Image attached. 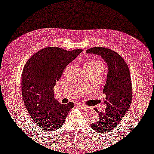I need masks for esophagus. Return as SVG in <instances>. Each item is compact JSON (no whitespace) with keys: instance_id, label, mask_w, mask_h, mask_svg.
Segmentation results:
<instances>
[{"instance_id":"1","label":"esophagus","mask_w":154,"mask_h":154,"mask_svg":"<svg viewBox=\"0 0 154 154\" xmlns=\"http://www.w3.org/2000/svg\"><path fill=\"white\" fill-rule=\"evenodd\" d=\"M78 106H79V107H80V108H82V109H84V110H86V111H87V110H88V107L85 106V105L79 104V105H78Z\"/></svg>"}]
</instances>
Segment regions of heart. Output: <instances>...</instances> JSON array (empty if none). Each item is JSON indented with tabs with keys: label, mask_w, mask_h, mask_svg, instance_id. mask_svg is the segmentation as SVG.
Returning <instances> with one entry per match:
<instances>
[{
	"label": "heart",
	"mask_w": 154,
	"mask_h": 154,
	"mask_svg": "<svg viewBox=\"0 0 154 154\" xmlns=\"http://www.w3.org/2000/svg\"><path fill=\"white\" fill-rule=\"evenodd\" d=\"M85 66H96V67H102V66H102V63L99 61H92L87 62V63L85 64Z\"/></svg>",
	"instance_id": "1"
}]
</instances>
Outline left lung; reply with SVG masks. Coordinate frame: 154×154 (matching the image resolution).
<instances>
[{
	"instance_id": "left-lung-1",
	"label": "left lung",
	"mask_w": 154,
	"mask_h": 154,
	"mask_svg": "<svg viewBox=\"0 0 154 154\" xmlns=\"http://www.w3.org/2000/svg\"><path fill=\"white\" fill-rule=\"evenodd\" d=\"M101 56L107 64L108 73L103 88L106 111L99 112V118L91 125L96 132L107 133L118 126L128 111L132 102V82L127 63L116 51L105 47H95L86 51Z\"/></svg>"
}]
</instances>
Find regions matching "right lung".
<instances>
[{
  "label": "right lung",
  "instance_id": "add662e5",
  "mask_svg": "<svg viewBox=\"0 0 154 154\" xmlns=\"http://www.w3.org/2000/svg\"><path fill=\"white\" fill-rule=\"evenodd\" d=\"M82 51L46 47L26 62L21 75V93L24 103L37 126L44 131H53L63 125L72 102L60 103L54 98L53 87L63 70Z\"/></svg>",
  "mask_w": 154,
  "mask_h": 154
}]
</instances>
